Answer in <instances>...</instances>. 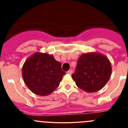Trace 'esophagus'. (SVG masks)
I'll return each mask as SVG.
<instances>
[{"instance_id":"esophagus-1","label":"esophagus","mask_w":128,"mask_h":128,"mask_svg":"<svg viewBox=\"0 0 128 128\" xmlns=\"http://www.w3.org/2000/svg\"><path fill=\"white\" fill-rule=\"evenodd\" d=\"M68 73L69 74H72V69H69V70L68 71Z\"/></svg>"}]
</instances>
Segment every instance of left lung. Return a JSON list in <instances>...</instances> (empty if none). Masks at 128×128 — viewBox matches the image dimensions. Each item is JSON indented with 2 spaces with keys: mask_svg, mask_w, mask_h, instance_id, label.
<instances>
[{
  "mask_svg": "<svg viewBox=\"0 0 128 128\" xmlns=\"http://www.w3.org/2000/svg\"><path fill=\"white\" fill-rule=\"evenodd\" d=\"M112 74L108 58L98 53L84 54L77 60L72 77L78 88L87 92H95L104 87Z\"/></svg>",
  "mask_w": 128,
  "mask_h": 128,
  "instance_id": "8db88e82",
  "label": "left lung"
}]
</instances>
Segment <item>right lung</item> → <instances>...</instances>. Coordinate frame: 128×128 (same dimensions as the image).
Segmentation results:
<instances>
[{
  "label": "right lung",
  "instance_id": "add662e5",
  "mask_svg": "<svg viewBox=\"0 0 128 128\" xmlns=\"http://www.w3.org/2000/svg\"><path fill=\"white\" fill-rule=\"evenodd\" d=\"M65 74L60 62L46 53L37 52L30 57L22 68L25 84L32 92L40 96L48 95L54 91Z\"/></svg>",
  "mask_w": 128,
  "mask_h": 128
}]
</instances>
